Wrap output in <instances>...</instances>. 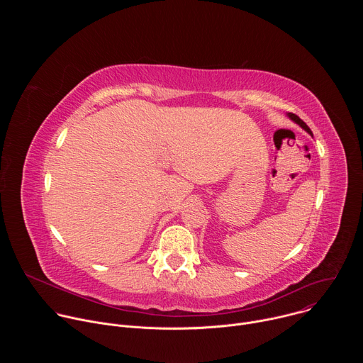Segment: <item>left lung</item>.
<instances>
[{"instance_id":"8db88e82","label":"left lung","mask_w":363,"mask_h":363,"mask_svg":"<svg viewBox=\"0 0 363 363\" xmlns=\"http://www.w3.org/2000/svg\"><path fill=\"white\" fill-rule=\"evenodd\" d=\"M287 116H289V118H290V119H291L294 123H297V125H298L301 129H304V130H306L308 135H312V136H313L312 130H310V128H308V126H307V125H306V123H304V122H303V121H301L298 116H296L294 113H287Z\"/></svg>"}]
</instances>
